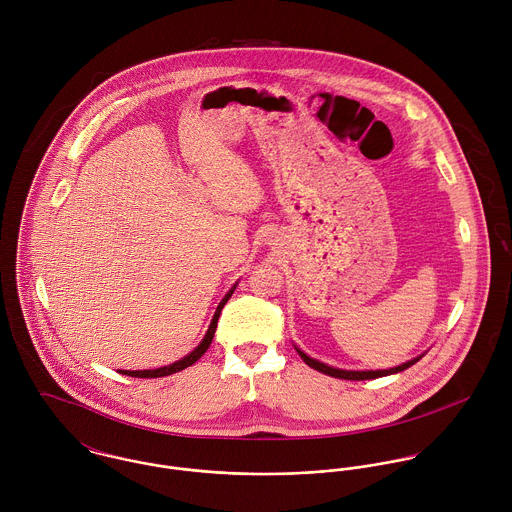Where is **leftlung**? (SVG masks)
<instances>
[{
  "label": "left lung",
  "mask_w": 512,
  "mask_h": 512,
  "mask_svg": "<svg viewBox=\"0 0 512 512\" xmlns=\"http://www.w3.org/2000/svg\"><path fill=\"white\" fill-rule=\"evenodd\" d=\"M297 353H299V357L303 359L305 365L311 366V368H315V370H319V372H323V374H329V376H335V378H345V380H370V378H378V376L396 374V372L406 370L408 366L416 365V363L424 357V355H420V357H416V359H412V361H408V363H404V365L386 368V370H343V368H333V366L323 365V363H319V361L307 357V355H305L303 351H299V349H297Z\"/></svg>",
  "instance_id": "8db88e82"
}]
</instances>
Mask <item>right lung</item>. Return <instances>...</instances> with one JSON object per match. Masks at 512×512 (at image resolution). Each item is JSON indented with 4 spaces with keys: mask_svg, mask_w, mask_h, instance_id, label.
Instances as JSON below:
<instances>
[{
    "mask_svg": "<svg viewBox=\"0 0 512 512\" xmlns=\"http://www.w3.org/2000/svg\"><path fill=\"white\" fill-rule=\"evenodd\" d=\"M234 290H236V286H232V290L222 297V301H220L219 307H217V311H215V317H213V321H211V325H209V331H207L205 339L201 341V345H199L193 353H189L187 357H183L181 361H177V363H173V365L161 366V368H155V370H120V372H122V374H128V376H136V378H159V376H169V374L179 372V370H183V368H187V366L195 365V363L207 353V349L211 347L213 337H215V331H217V321H219L220 311H222L224 303L230 299V295L234 293Z\"/></svg>",
    "mask_w": 512,
    "mask_h": 512,
    "instance_id": "obj_1",
    "label": "right lung"
}]
</instances>
